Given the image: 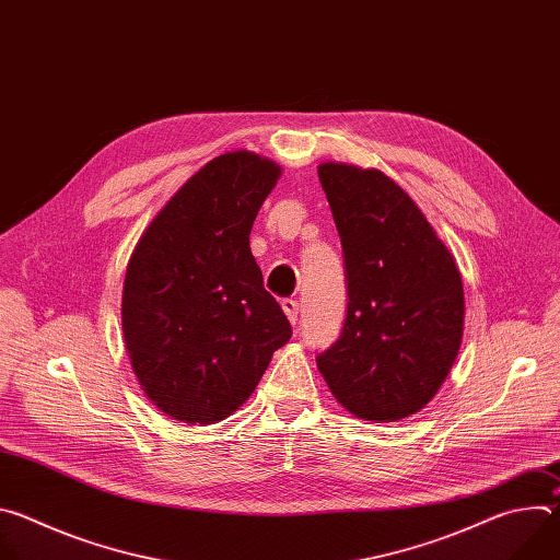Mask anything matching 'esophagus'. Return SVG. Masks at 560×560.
<instances>
[{
	"label": "esophagus",
	"instance_id": "34e87169",
	"mask_svg": "<svg viewBox=\"0 0 560 560\" xmlns=\"http://www.w3.org/2000/svg\"><path fill=\"white\" fill-rule=\"evenodd\" d=\"M281 307H283V312H285V316H288V322H290L292 326H296V316H299V303H296V299H283V301H281Z\"/></svg>",
	"mask_w": 560,
	"mask_h": 560
}]
</instances>
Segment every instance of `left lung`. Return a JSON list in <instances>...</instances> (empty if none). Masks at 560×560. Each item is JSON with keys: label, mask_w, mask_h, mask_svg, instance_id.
<instances>
[{"label": "left lung", "mask_w": 560, "mask_h": 560, "mask_svg": "<svg viewBox=\"0 0 560 560\" xmlns=\"http://www.w3.org/2000/svg\"><path fill=\"white\" fill-rule=\"evenodd\" d=\"M341 236L348 314L337 343L316 357L337 401L357 419L394 423L421 412L447 378L463 339L456 261L387 175L318 166Z\"/></svg>", "instance_id": "obj_1"}]
</instances>
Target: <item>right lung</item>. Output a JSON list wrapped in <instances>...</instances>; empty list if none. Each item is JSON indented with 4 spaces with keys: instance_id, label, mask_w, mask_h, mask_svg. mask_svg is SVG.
Wrapping results in <instances>:
<instances>
[{
    "instance_id": "1",
    "label": "right lung",
    "mask_w": 560,
    "mask_h": 560,
    "mask_svg": "<svg viewBox=\"0 0 560 560\" xmlns=\"http://www.w3.org/2000/svg\"><path fill=\"white\" fill-rule=\"evenodd\" d=\"M281 168L234 150L197 171L148 223L130 255L121 326L150 401L210 425L242 408L292 337L264 288L250 230Z\"/></svg>"
}]
</instances>
